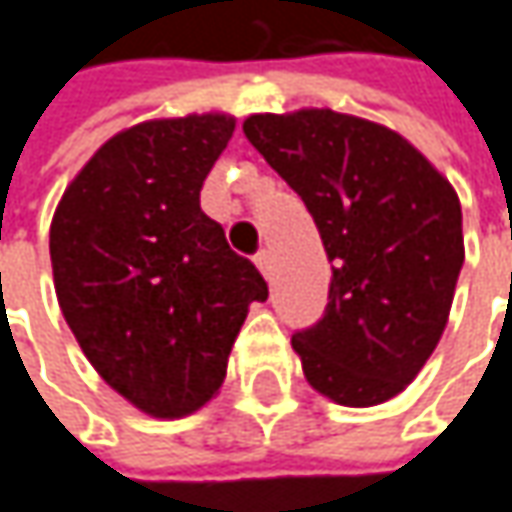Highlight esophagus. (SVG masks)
<instances>
[{
	"label": "esophagus",
	"mask_w": 512,
	"mask_h": 512,
	"mask_svg": "<svg viewBox=\"0 0 512 512\" xmlns=\"http://www.w3.org/2000/svg\"><path fill=\"white\" fill-rule=\"evenodd\" d=\"M255 263L266 278H272V255H269V249H260L255 255Z\"/></svg>",
	"instance_id": "34e87169"
}]
</instances>
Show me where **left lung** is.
Instances as JSON below:
<instances>
[{
    "label": "left lung",
    "instance_id": "left-lung-1",
    "mask_svg": "<svg viewBox=\"0 0 512 512\" xmlns=\"http://www.w3.org/2000/svg\"><path fill=\"white\" fill-rule=\"evenodd\" d=\"M255 150L313 214L327 307L295 330L307 382L339 406L400 394L446 327L464 266L461 202L406 138L333 109L252 115Z\"/></svg>",
    "mask_w": 512,
    "mask_h": 512
}]
</instances>
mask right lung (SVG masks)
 Wrapping results in <instances>:
<instances>
[{
	"label": "right lung",
	"instance_id": "right-lung-1",
	"mask_svg": "<svg viewBox=\"0 0 512 512\" xmlns=\"http://www.w3.org/2000/svg\"><path fill=\"white\" fill-rule=\"evenodd\" d=\"M234 118L188 115L130 127L89 159L51 223V269L77 345L153 417L205 406L252 301L269 286L199 191Z\"/></svg>",
	"mask_w": 512,
	"mask_h": 512
}]
</instances>
